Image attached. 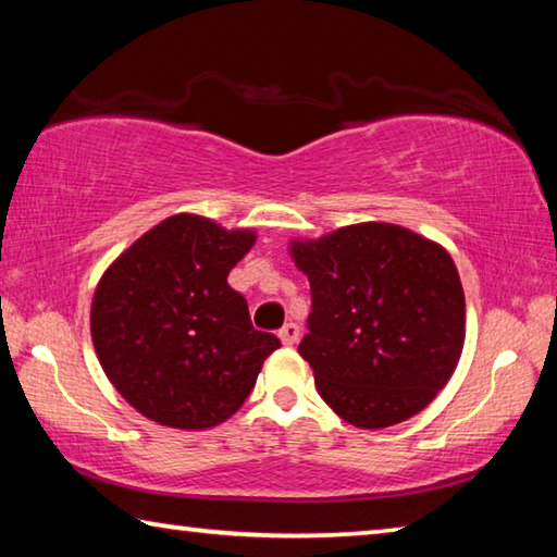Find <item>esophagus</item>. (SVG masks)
<instances>
[{"label":"esophagus","mask_w":557,"mask_h":557,"mask_svg":"<svg viewBox=\"0 0 557 557\" xmlns=\"http://www.w3.org/2000/svg\"><path fill=\"white\" fill-rule=\"evenodd\" d=\"M280 342L285 344V346H295L297 344V338H299V326L297 324H292V322H287L285 326L280 329Z\"/></svg>","instance_id":"1"}]
</instances>
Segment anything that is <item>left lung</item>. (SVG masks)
Wrapping results in <instances>:
<instances>
[{"mask_svg": "<svg viewBox=\"0 0 557 557\" xmlns=\"http://www.w3.org/2000/svg\"><path fill=\"white\" fill-rule=\"evenodd\" d=\"M312 285L299 356L338 418L383 430L425 410L455 373L467 334L465 289L440 243L366 221L292 238Z\"/></svg>", "mask_w": 557, "mask_h": 557, "instance_id": "obj_1", "label": "left lung"}]
</instances>
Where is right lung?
I'll return each instance as SVG.
<instances>
[{
  "label": "right lung",
  "mask_w": 557,
  "mask_h": 557,
  "mask_svg": "<svg viewBox=\"0 0 557 557\" xmlns=\"http://www.w3.org/2000/svg\"><path fill=\"white\" fill-rule=\"evenodd\" d=\"M258 233L176 213L122 250L98 280L90 336L108 381L164 428L221 425L248 398L277 336L250 324L228 272Z\"/></svg>",
  "instance_id": "obj_1"
}]
</instances>
